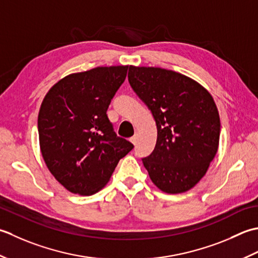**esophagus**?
<instances>
[{
    "instance_id": "34e87169",
    "label": "esophagus",
    "mask_w": 258,
    "mask_h": 258,
    "mask_svg": "<svg viewBox=\"0 0 258 258\" xmlns=\"http://www.w3.org/2000/svg\"><path fill=\"white\" fill-rule=\"evenodd\" d=\"M137 140H138V137H137V135H135L134 137H131V138H130V141H131V143H133L134 145L137 144Z\"/></svg>"
}]
</instances>
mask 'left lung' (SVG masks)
<instances>
[{"label":"left lung","instance_id":"left-lung-1","mask_svg":"<svg viewBox=\"0 0 258 258\" xmlns=\"http://www.w3.org/2000/svg\"><path fill=\"white\" fill-rule=\"evenodd\" d=\"M128 80L157 125L155 149L143 159L151 181L167 194L190 190L218 150L220 119L214 98L190 77L161 68L130 66Z\"/></svg>","mask_w":258,"mask_h":258}]
</instances>
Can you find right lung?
Here are the masks:
<instances>
[{
	"label": "right lung",
	"mask_w": 258,
	"mask_h": 258,
	"mask_svg": "<svg viewBox=\"0 0 258 258\" xmlns=\"http://www.w3.org/2000/svg\"><path fill=\"white\" fill-rule=\"evenodd\" d=\"M129 66L98 67L52 86L38 115L40 150L55 179L72 194L91 196L107 185L119 160L134 148L107 117Z\"/></svg>",
	"instance_id": "right-lung-1"
}]
</instances>
